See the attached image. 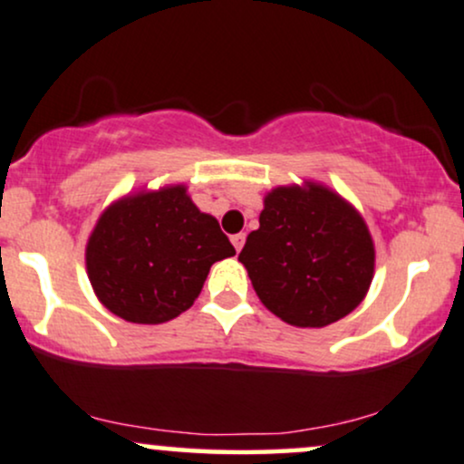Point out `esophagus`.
I'll list each match as a JSON object with an SVG mask.
<instances>
[{
    "instance_id": "esophagus-1",
    "label": "esophagus",
    "mask_w": 464,
    "mask_h": 464,
    "mask_svg": "<svg viewBox=\"0 0 464 464\" xmlns=\"http://www.w3.org/2000/svg\"><path fill=\"white\" fill-rule=\"evenodd\" d=\"M231 242H233V246H236V250L239 253V250H242V246H244V242H246V236H244V233H236V236L231 237Z\"/></svg>"
}]
</instances>
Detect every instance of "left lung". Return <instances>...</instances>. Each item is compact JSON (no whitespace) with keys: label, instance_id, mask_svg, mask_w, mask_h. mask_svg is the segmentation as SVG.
<instances>
[{"label":"left lung","instance_id":"left-lung-1","mask_svg":"<svg viewBox=\"0 0 464 464\" xmlns=\"http://www.w3.org/2000/svg\"><path fill=\"white\" fill-rule=\"evenodd\" d=\"M239 262L275 316L295 327H324L366 296L375 246L364 218L335 191L290 185L264 198L259 228L246 237Z\"/></svg>","mask_w":464,"mask_h":464}]
</instances>
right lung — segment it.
I'll return each instance as SVG.
<instances>
[{"label":"right lung","mask_w":464,"mask_h":464,"mask_svg":"<svg viewBox=\"0 0 464 464\" xmlns=\"http://www.w3.org/2000/svg\"><path fill=\"white\" fill-rule=\"evenodd\" d=\"M236 248L185 185L113 202L87 242V275L100 303L129 323L159 324L198 299L209 268Z\"/></svg>","instance_id":"right-lung-1"}]
</instances>
